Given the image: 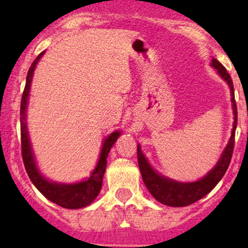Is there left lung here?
<instances>
[{"mask_svg":"<svg viewBox=\"0 0 248 248\" xmlns=\"http://www.w3.org/2000/svg\"><path fill=\"white\" fill-rule=\"evenodd\" d=\"M211 66L215 67L219 73V76L224 79L225 81L229 84L230 91H231V101L233 114H234V122H233L232 128V135L230 139L229 143L226 148L224 149L221 154L220 158H219L218 163L216 164L215 168L206 173L202 179H198L197 182H191V183H181V182H176L173 179L167 178L164 176L160 175L156 172L155 170L150 167L148 163L147 158L141 152V147L138 146V161L139 168L142 175L144 184H146L147 189L152 193V196L156 201L160 203L164 204L168 206H187L190 204L195 203L203 198L204 196L207 195L211 190L218 184V182L223 178V176L226 172L227 168L231 162L233 148H234V135H235V128H237V120H238V112H237V105H235L234 99V90H233V82L231 76L227 73V71L223 65L219 62L217 59L213 58Z\"/></svg>","mask_w":248,"mask_h":248,"instance_id":"left-lung-1","label":"left lung"}]
</instances>
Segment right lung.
<instances>
[{
	"label": "right lung",
	"instance_id": "obj_1",
	"mask_svg": "<svg viewBox=\"0 0 248 248\" xmlns=\"http://www.w3.org/2000/svg\"><path fill=\"white\" fill-rule=\"evenodd\" d=\"M45 51L39 53L38 57L31 64L29 71H28L27 82L23 91L21 101V144H22V157H23V163L27 170L28 175L37 189L41 191L44 197H46L49 201L56 203L57 205L65 207V209H81L90 205L93 201L96 198V196L100 192L102 186V178H104L105 170L107 166V156L109 153L110 148L118 140L120 136V132H113L109 136L105 139L102 149L100 153V158H99L98 164L95 169L91 173V176L86 181L79 182L75 184H64V183H56V182L47 181L44 176L39 172L38 168L36 166L35 157H33L32 149H31V143L29 140V134L27 129V105L28 98H29L31 80H32L33 71L37 62L44 55Z\"/></svg>",
	"mask_w": 248,
	"mask_h": 248
}]
</instances>
